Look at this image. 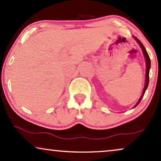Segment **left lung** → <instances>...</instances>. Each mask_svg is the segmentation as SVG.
I'll return each instance as SVG.
<instances>
[{"label":"left lung","mask_w":161,"mask_h":161,"mask_svg":"<svg viewBox=\"0 0 161 161\" xmlns=\"http://www.w3.org/2000/svg\"><path fill=\"white\" fill-rule=\"evenodd\" d=\"M135 38V40L137 41V43L140 44V46L141 47V48H142V50H143V54H144V56H145V58H146V84H145V86H144V89H143V93H142V96L141 97H140V99H139V101L137 102V104L135 105V107H136L137 106V105L139 104V103H140V101H141V99H142V98H143V95H144V93H145V92H146V89H147V87H148V82H149V69H150V68H151V61H150V58H149V56H148V54L147 53V51H146V48L144 47V46H143V44L141 43V42H140V41L138 39V38H137L136 37H134Z\"/></svg>","instance_id":"left-lung-1"}]
</instances>
